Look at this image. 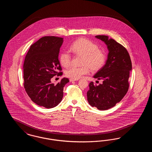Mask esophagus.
<instances>
[{
  "label": "esophagus",
  "mask_w": 152,
  "mask_h": 152,
  "mask_svg": "<svg viewBox=\"0 0 152 152\" xmlns=\"http://www.w3.org/2000/svg\"><path fill=\"white\" fill-rule=\"evenodd\" d=\"M77 79H69V81H71V82H73V81H77Z\"/></svg>",
  "instance_id": "esophagus-1"
}]
</instances>
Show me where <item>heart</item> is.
I'll return each instance as SVG.
<instances>
[{"label": "heart", "mask_w": 152, "mask_h": 152, "mask_svg": "<svg viewBox=\"0 0 152 152\" xmlns=\"http://www.w3.org/2000/svg\"><path fill=\"white\" fill-rule=\"evenodd\" d=\"M70 50L76 55L84 56L83 66H72L65 71V75L71 79H78L89 72L90 68L94 71H97L105 64L107 58L105 52L89 39L81 38L76 40L72 44ZM71 60L72 56L68 51H63L60 54L59 61L63 66L68 67Z\"/></svg>", "instance_id": "heart-1"}]
</instances>
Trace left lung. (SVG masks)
Wrapping results in <instances>:
<instances>
[{"mask_svg":"<svg viewBox=\"0 0 152 152\" xmlns=\"http://www.w3.org/2000/svg\"><path fill=\"white\" fill-rule=\"evenodd\" d=\"M95 37L107 44L108 55L105 64L94 76L102 80V84L89 83L87 100L92 107L104 110L115 106L127 93L132 62L128 52L121 44L105 35Z\"/></svg>","mask_w":152,"mask_h":152,"instance_id":"1","label":"left lung"}]
</instances>
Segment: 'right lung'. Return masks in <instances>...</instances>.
<instances>
[{"mask_svg": "<svg viewBox=\"0 0 152 152\" xmlns=\"http://www.w3.org/2000/svg\"><path fill=\"white\" fill-rule=\"evenodd\" d=\"M63 43V37H43L31 45L24 60L25 91L32 101L46 108H53L61 102L64 87L69 81L65 77L57 84L51 81L53 76L63 75L58 58Z\"/></svg>", "mask_w": 152, "mask_h": 152, "instance_id": "obj_1", "label": "right lung"}]
</instances>
